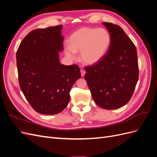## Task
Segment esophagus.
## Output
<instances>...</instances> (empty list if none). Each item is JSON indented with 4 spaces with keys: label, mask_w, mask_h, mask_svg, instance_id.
I'll list each match as a JSON object with an SVG mask.
<instances>
[{
    "label": "esophagus",
    "mask_w": 157,
    "mask_h": 157,
    "mask_svg": "<svg viewBox=\"0 0 157 157\" xmlns=\"http://www.w3.org/2000/svg\"><path fill=\"white\" fill-rule=\"evenodd\" d=\"M80 73H81L82 77H84L85 73H86V71H85L84 69H81V70H80Z\"/></svg>",
    "instance_id": "obj_1"
}]
</instances>
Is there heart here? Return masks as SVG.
<instances>
[{"mask_svg": "<svg viewBox=\"0 0 157 157\" xmlns=\"http://www.w3.org/2000/svg\"><path fill=\"white\" fill-rule=\"evenodd\" d=\"M111 40V35L105 29L84 27L71 36L69 45L65 47V53L68 58L74 59L75 53L80 52L82 62L93 65L105 55Z\"/></svg>", "mask_w": 157, "mask_h": 157, "instance_id": "heart-1", "label": "heart"}]
</instances>
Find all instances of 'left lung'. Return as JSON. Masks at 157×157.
I'll return each mask as SVG.
<instances>
[{"mask_svg":"<svg viewBox=\"0 0 157 157\" xmlns=\"http://www.w3.org/2000/svg\"><path fill=\"white\" fill-rule=\"evenodd\" d=\"M111 40L108 51L98 62L85 67L86 80L94 101L111 110L130 101L139 78L136 48L124 30L103 22Z\"/></svg>","mask_w":157,"mask_h":157,"instance_id":"8db88e82","label":"left lung"}]
</instances>
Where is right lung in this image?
Here are the masks:
<instances>
[{"mask_svg":"<svg viewBox=\"0 0 157 157\" xmlns=\"http://www.w3.org/2000/svg\"><path fill=\"white\" fill-rule=\"evenodd\" d=\"M62 25L31 31L16 52L19 84L31 107L43 115H56L67 106L70 90L81 77L77 65L59 63Z\"/></svg>","mask_w":157,"mask_h":157,"instance_id":"add662e5","label":"right lung"}]
</instances>
